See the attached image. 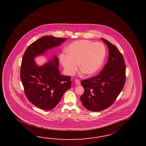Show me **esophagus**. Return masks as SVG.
Returning a JSON list of instances; mask_svg holds the SVG:
<instances>
[{
    "label": "esophagus",
    "instance_id": "34e87169",
    "mask_svg": "<svg viewBox=\"0 0 146 146\" xmlns=\"http://www.w3.org/2000/svg\"><path fill=\"white\" fill-rule=\"evenodd\" d=\"M75 84L76 85H80V81L78 79H76L75 80Z\"/></svg>",
    "mask_w": 146,
    "mask_h": 146
}]
</instances>
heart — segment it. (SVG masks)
Masks as SVG:
<instances>
[{
    "instance_id": "obj_1",
    "label": "heart",
    "mask_w": 146,
    "mask_h": 146,
    "mask_svg": "<svg viewBox=\"0 0 146 146\" xmlns=\"http://www.w3.org/2000/svg\"><path fill=\"white\" fill-rule=\"evenodd\" d=\"M66 52L67 54H60L59 59L68 76L75 74L78 64L81 74L84 73L89 77L95 75L101 68L106 54L102 43L89 40L74 41L67 47Z\"/></svg>"
}]
</instances>
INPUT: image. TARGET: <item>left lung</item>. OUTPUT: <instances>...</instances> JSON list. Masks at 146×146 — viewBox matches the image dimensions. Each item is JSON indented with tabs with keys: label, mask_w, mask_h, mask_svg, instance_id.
<instances>
[{
	"label": "left lung",
	"mask_w": 146,
	"mask_h": 146,
	"mask_svg": "<svg viewBox=\"0 0 146 146\" xmlns=\"http://www.w3.org/2000/svg\"><path fill=\"white\" fill-rule=\"evenodd\" d=\"M109 49V58L100 74L82 81L84 92L81 96L83 106L92 112L108 108L123 89L126 79V66L123 57L118 48L101 38Z\"/></svg>",
	"instance_id": "left-lung-1"
}]
</instances>
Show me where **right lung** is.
<instances>
[{"label":"right lung","mask_w":146,"mask_h":146,"mask_svg":"<svg viewBox=\"0 0 146 146\" xmlns=\"http://www.w3.org/2000/svg\"><path fill=\"white\" fill-rule=\"evenodd\" d=\"M66 40L50 35L40 37L28 47L22 57L20 78L25 94L29 101L40 109L48 111L55 108L64 93L70 88L72 81L70 77L60 73L56 55L42 66L37 65L35 58Z\"/></svg>","instance_id":"1"}]
</instances>
